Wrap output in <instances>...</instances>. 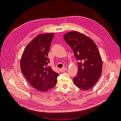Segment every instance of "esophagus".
<instances>
[{"label":"esophagus","mask_w":121,"mask_h":121,"mask_svg":"<svg viewBox=\"0 0 121 121\" xmlns=\"http://www.w3.org/2000/svg\"><path fill=\"white\" fill-rule=\"evenodd\" d=\"M67 69V68H63L60 69V72H64L66 71Z\"/></svg>","instance_id":"obj_1"}]
</instances>
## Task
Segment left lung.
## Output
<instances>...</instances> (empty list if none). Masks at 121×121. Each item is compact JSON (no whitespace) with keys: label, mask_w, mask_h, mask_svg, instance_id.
Instances as JSON below:
<instances>
[{"label":"left lung","mask_w":121,"mask_h":121,"mask_svg":"<svg viewBox=\"0 0 121 121\" xmlns=\"http://www.w3.org/2000/svg\"><path fill=\"white\" fill-rule=\"evenodd\" d=\"M64 38L79 61L78 73L73 82L80 89H90L97 82L102 72L101 58L97 46L89 37L77 31L67 33Z\"/></svg>","instance_id":"8db88e82"}]
</instances>
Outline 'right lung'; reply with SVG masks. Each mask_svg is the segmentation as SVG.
Masks as SVG:
<instances>
[{"label":"right lung","instance_id":"add662e5","mask_svg":"<svg viewBox=\"0 0 121 121\" xmlns=\"http://www.w3.org/2000/svg\"><path fill=\"white\" fill-rule=\"evenodd\" d=\"M53 33L39 34L29 43L23 53L21 69L28 82L42 92L56 86L58 74L53 71L47 57Z\"/></svg>","mask_w":121,"mask_h":121}]
</instances>
